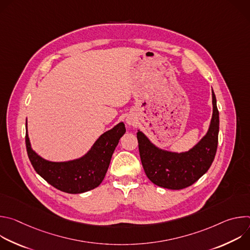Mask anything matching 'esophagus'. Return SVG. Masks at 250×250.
Returning a JSON list of instances; mask_svg holds the SVG:
<instances>
[{
    "label": "esophagus",
    "mask_w": 250,
    "mask_h": 250,
    "mask_svg": "<svg viewBox=\"0 0 250 250\" xmlns=\"http://www.w3.org/2000/svg\"><path fill=\"white\" fill-rule=\"evenodd\" d=\"M126 123H127V125H133V121H132L131 119H127V120H126Z\"/></svg>",
    "instance_id": "esophagus-1"
}]
</instances>
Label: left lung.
I'll use <instances>...</instances> for the list:
<instances>
[{"mask_svg": "<svg viewBox=\"0 0 250 250\" xmlns=\"http://www.w3.org/2000/svg\"><path fill=\"white\" fill-rule=\"evenodd\" d=\"M211 97L212 117L208 130L189 151L177 153L160 149L144 132L137 131L141 163L153 184L171 190L184 189L198 181L210 167L218 148L220 128L217 99L213 91Z\"/></svg>", "mask_w": 250, "mask_h": 250, "instance_id": "obj_1", "label": "left lung"}]
</instances>
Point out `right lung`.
<instances>
[{
  "mask_svg": "<svg viewBox=\"0 0 250 250\" xmlns=\"http://www.w3.org/2000/svg\"><path fill=\"white\" fill-rule=\"evenodd\" d=\"M125 132V124L120 123L104 132L81 158L52 162L43 159L31 149L25 122V146L32 167L47 183L65 193L80 194L95 189L102 183L112 155Z\"/></svg>",
  "mask_w": 250,
  "mask_h": 250,
  "instance_id": "1",
  "label": "right lung"
}]
</instances>
